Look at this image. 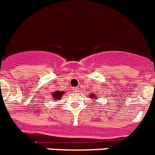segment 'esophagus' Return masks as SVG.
Instances as JSON below:
<instances>
[{"instance_id":"1","label":"esophagus","mask_w":155,"mask_h":155,"mask_svg":"<svg viewBox=\"0 0 155 155\" xmlns=\"http://www.w3.org/2000/svg\"><path fill=\"white\" fill-rule=\"evenodd\" d=\"M78 90H79V88H78V87L74 88V93H78V92H79Z\"/></svg>"}]
</instances>
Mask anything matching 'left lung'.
Here are the masks:
<instances>
[{
  "label": "left lung",
  "mask_w": 155,
  "mask_h": 155,
  "mask_svg": "<svg viewBox=\"0 0 155 155\" xmlns=\"http://www.w3.org/2000/svg\"><path fill=\"white\" fill-rule=\"evenodd\" d=\"M89 97H91L90 98H92V99H93V98H97V97H95V95H94V94H91V95L89 96Z\"/></svg>",
  "instance_id": "obj_1"
}]
</instances>
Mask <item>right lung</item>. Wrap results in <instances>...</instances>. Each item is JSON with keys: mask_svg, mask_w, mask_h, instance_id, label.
Here are the masks:
<instances>
[{"mask_svg": "<svg viewBox=\"0 0 155 155\" xmlns=\"http://www.w3.org/2000/svg\"><path fill=\"white\" fill-rule=\"evenodd\" d=\"M63 94V91H55L54 93H52V97H53V100H54V101H58L59 99H61Z\"/></svg>", "mask_w": 155, "mask_h": 155, "instance_id": "right-lung-1", "label": "right lung"}]
</instances>
